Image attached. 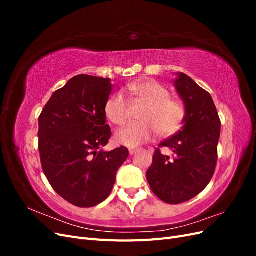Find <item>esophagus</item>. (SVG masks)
Returning a JSON list of instances; mask_svg holds the SVG:
<instances>
[{
  "instance_id": "esophagus-1",
  "label": "esophagus",
  "mask_w": 256,
  "mask_h": 256,
  "mask_svg": "<svg viewBox=\"0 0 256 256\" xmlns=\"http://www.w3.org/2000/svg\"><path fill=\"white\" fill-rule=\"evenodd\" d=\"M136 152H138L136 148H129V154H131V156H132V154H134Z\"/></svg>"
}]
</instances>
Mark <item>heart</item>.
<instances>
[{
  "label": "heart",
  "instance_id": "b5f03b06",
  "mask_svg": "<svg viewBox=\"0 0 256 256\" xmlns=\"http://www.w3.org/2000/svg\"><path fill=\"white\" fill-rule=\"evenodd\" d=\"M127 90L145 106L138 118L142 122H131L115 134V141L128 147H136L150 141L157 134L166 138L174 134L182 127L186 108L180 100L171 98L168 88L154 80L138 81L129 84ZM106 118L116 126L126 122L128 102L122 92H115L104 106Z\"/></svg>",
  "mask_w": 256,
  "mask_h": 256
}]
</instances>
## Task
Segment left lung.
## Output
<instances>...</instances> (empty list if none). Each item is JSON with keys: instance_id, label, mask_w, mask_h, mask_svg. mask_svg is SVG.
<instances>
[{"instance_id": "obj_1", "label": "left lung", "mask_w": 256, "mask_h": 256, "mask_svg": "<svg viewBox=\"0 0 256 256\" xmlns=\"http://www.w3.org/2000/svg\"><path fill=\"white\" fill-rule=\"evenodd\" d=\"M173 81L186 108L182 127L159 144L174 158L154 150L146 173L152 192L168 204H180L202 192L214 173L221 122L214 100L189 76L177 72Z\"/></svg>"}]
</instances>
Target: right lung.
<instances>
[{
	"mask_svg": "<svg viewBox=\"0 0 256 256\" xmlns=\"http://www.w3.org/2000/svg\"><path fill=\"white\" fill-rule=\"evenodd\" d=\"M109 78L79 74L53 92L38 118L40 154L52 188L67 202L92 207L110 196L126 147L102 150L111 138L104 106Z\"/></svg>",
	"mask_w": 256,
	"mask_h": 256,
	"instance_id": "right-lung-1",
	"label": "right lung"
}]
</instances>
